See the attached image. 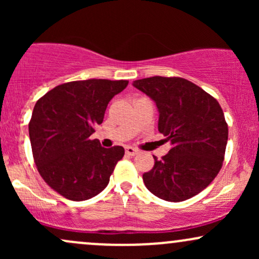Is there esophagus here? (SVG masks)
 <instances>
[{
	"label": "esophagus",
	"mask_w": 259,
	"mask_h": 259,
	"mask_svg": "<svg viewBox=\"0 0 259 259\" xmlns=\"http://www.w3.org/2000/svg\"><path fill=\"white\" fill-rule=\"evenodd\" d=\"M125 153L129 154V156H135V154L139 153V151L136 150V148L127 146V147H125Z\"/></svg>",
	"instance_id": "obj_1"
}]
</instances>
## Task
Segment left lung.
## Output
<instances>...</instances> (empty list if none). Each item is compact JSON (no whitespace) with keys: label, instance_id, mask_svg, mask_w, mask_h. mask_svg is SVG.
Returning a JSON list of instances; mask_svg holds the SVG:
<instances>
[{"label":"left lung","instance_id":"left-lung-1","mask_svg":"<svg viewBox=\"0 0 259 259\" xmlns=\"http://www.w3.org/2000/svg\"><path fill=\"white\" fill-rule=\"evenodd\" d=\"M158 109V132L170 142L169 152L142 175L154 196L180 202L200 194L221 170L228 142V125L218 101L183 78L135 80Z\"/></svg>","mask_w":259,"mask_h":259}]
</instances>
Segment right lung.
I'll use <instances>...</instances> for the list:
<instances>
[{"mask_svg": "<svg viewBox=\"0 0 259 259\" xmlns=\"http://www.w3.org/2000/svg\"><path fill=\"white\" fill-rule=\"evenodd\" d=\"M126 80L89 79L56 86L37 101L29 123L35 164L44 180L72 201L99 195L124 148H105L90 140L103 121L109 101L127 86Z\"/></svg>", "mask_w": 259, "mask_h": 259, "instance_id": "right-lung-1", "label": "right lung"}]
</instances>
